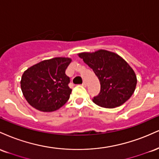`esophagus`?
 I'll list each match as a JSON object with an SVG mask.
<instances>
[{
	"label": "esophagus",
	"mask_w": 159,
	"mask_h": 159,
	"mask_svg": "<svg viewBox=\"0 0 159 159\" xmlns=\"http://www.w3.org/2000/svg\"><path fill=\"white\" fill-rule=\"evenodd\" d=\"M82 85H83V86H84V87H86V86H87V83H86V82L84 81L83 83V84H82Z\"/></svg>",
	"instance_id": "obj_1"
}]
</instances>
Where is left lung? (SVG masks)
<instances>
[{"instance_id":"obj_1","label":"left lung","mask_w":159,"mask_h":159,"mask_svg":"<svg viewBox=\"0 0 159 159\" xmlns=\"http://www.w3.org/2000/svg\"><path fill=\"white\" fill-rule=\"evenodd\" d=\"M79 57L92 68L100 83V91L93 102L103 108L117 107L131 98L137 78L131 67L117 54L105 50L81 53Z\"/></svg>"}]
</instances>
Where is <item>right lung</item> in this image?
Masks as SVG:
<instances>
[{
	"mask_svg": "<svg viewBox=\"0 0 159 159\" xmlns=\"http://www.w3.org/2000/svg\"><path fill=\"white\" fill-rule=\"evenodd\" d=\"M70 58L56 57L37 63L24 72L22 93L28 103L44 112L59 109L69 100L71 89L65 74Z\"/></svg>",
	"mask_w": 159,
	"mask_h": 159,
	"instance_id": "1",
	"label": "right lung"
}]
</instances>
